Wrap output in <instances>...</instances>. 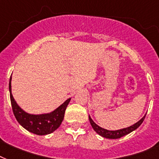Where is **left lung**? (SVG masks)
<instances>
[{
    "label": "left lung",
    "instance_id": "8db88e82",
    "mask_svg": "<svg viewBox=\"0 0 159 159\" xmlns=\"http://www.w3.org/2000/svg\"><path fill=\"white\" fill-rule=\"evenodd\" d=\"M145 118V115L143 117L142 119H140L139 121H138L136 124H133L131 126L128 127V128H124L122 129L119 130H108L105 129H103L101 127H99V125H97L93 121V119H91L90 116H89V119L90 122V124L93 130L98 134L99 135L102 136V137L106 138V139H120L121 137H124V135H127L130 134L133 131H134L135 129H137L142 124Z\"/></svg>",
    "mask_w": 159,
    "mask_h": 159
}]
</instances>
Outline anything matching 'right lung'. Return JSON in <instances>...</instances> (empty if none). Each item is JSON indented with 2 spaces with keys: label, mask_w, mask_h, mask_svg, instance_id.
<instances>
[{
  "label": "right lung",
  "mask_w": 159,
  "mask_h": 159,
  "mask_svg": "<svg viewBox=\"0 0 159 159\" xmlns=\"http://www.w3.org/2000/svg\"><path fill=\"white\" fill-rule=\"evenodd\" d=\"M9 90L12 110L16 119L24 129L37 135H46L57 129L62 123L65 112L70 101V98L66 99L54 111L48 114H30L24 111L17 104L11 93V76L10 78Z\"/></svg>",
  "instance_id": "right-lung-1"
}]
</instances>
